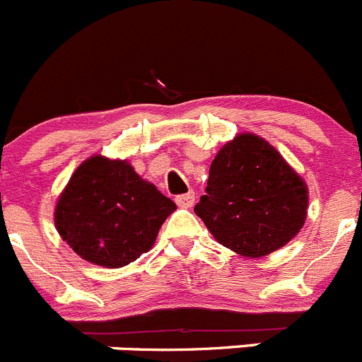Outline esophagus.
<instances>
[{
    "label": "esophagus",
    "instance_id": "esophagus-1",
    "mask_svg": "<svg viewBox=\"0 0 362 362\" xmlns=\"http://www.w3.org/2000/svg\"><path fill=\"white\" fill-rule=\"evenodd\" d=\"M194 201H196V194H194V192L181 194V196L175 197V203H177V206H181V209H190L192 204H194Z\"/></svg>",
    "mask_w": 362,
    "mask_h": 362
}]
</instances>
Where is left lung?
I'll return each mask as SVG.
<instances>
[{
	"label": "left lung",
	"mask_w": 362,
	"mask_h": 362,
	"mask_svg": "<svg viewBox=\"0 0 362 362\" xmlns=\"http://www.w3.org/2000/svg\"><path fill=\"white\" fill-rule=\"evenodd\" d=\"M306 209L303 177L263 137L239 134L217 152L194 212L223 246L263 257L296 238Z\"/></svg>",
	"instance_id": "8db88e82"
}]
</instances>
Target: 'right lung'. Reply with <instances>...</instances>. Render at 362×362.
<instances>
[{"label":"right lung","instance_id":"right-lung-1","mask_svg":"<svg viewBox=\"0 0 362 362\" xmlns=\"http://www.w3.org/2000/svg\"><path fill=\"white\" fill-rule=\"evenodd\" d=\"M174 210V201L139 177L129 161L92 156L62 192L54 223L79 257L121 268L152 248Z\"/></svg>","mask_w":362,"mask_h":362}]
</instances>
